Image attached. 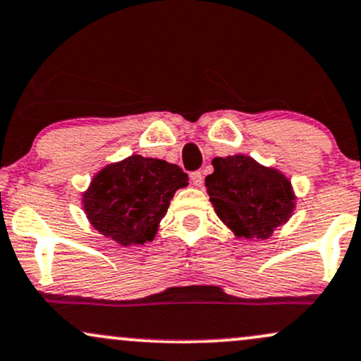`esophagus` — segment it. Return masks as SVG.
<instances>
[{
  "label": "esophagus",
  "mask_w": 361,
  "mask_h": 361,
  "mask_svg": "<svg viewBox=\"0 0 361 361\" xmlns=\"http://www.w3.org/2000/svg\"><path fill=\"white\" fill-rule=\"evenodd\" d=\"M190 180H192V183L195 185V187H202V183H204V176H202L200 171H193L190 174Z\"/></svg>",
  "instance_id": "34e87169"
}]
</instances>
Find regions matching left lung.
Here are the masks:
<instances>
[{
    "mask_svg": "<svg viewBox=\"0 0 361 361\" xmlns=\"http://www.w3.org/2000/svg\"><path fill=\"white\" fill-rule=\"evenodd\" d=\"M212 166L214 173L205 178L209 199L236 238L267 240L293 216L295 192L279 169L243 154L214 157Z\"/></svg>",
    "mask_w": 361,
    "mask_h": 361,
    "instance_id": "8db88e82",
    "label": "left lung"
}]
</instances>
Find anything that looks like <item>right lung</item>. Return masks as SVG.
Instances as JSON below:
<instances>
[{
	"label": "right lung",
	"instance_id": "right-lung-1",
	"mask_svg": "<svg viewBox=\"0 0 361 361\" xmlns=\"http://www.w3.org/2000/svg\"><path fill=\"white\" fill-rule=\"evenodd\" d=\"M188 174L176 164L138 154L104 166L82 193L89 223L123 247L144 245L156 236L176 190Z\"/></svg>",
	"mask_w": 361,
	"mask_h": 361
}]
</instances>
